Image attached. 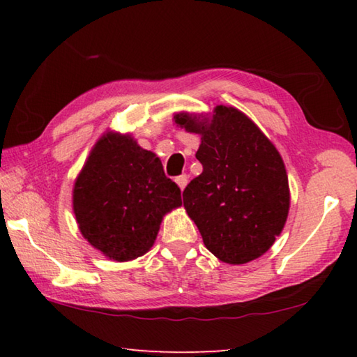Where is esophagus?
I'll return each mask as SVG.
<instances>
[{
	"mask_svg": "<svg viewBox=\"0 0 357 357\" xmlns=\"http://www.w3.org/2000/svg\"><path fill=\"white\" fill-rule=\"evenodd\" d=\"M187 183H189V176H187V174H181V176H178V178H176V184L179 185V189H181V190H184V189H185Z\"/></svg>",
	"mask_w": 357,
	"mask_h": 357,
	"instance_id": "esophagus-1",
	"label": "esophagus"
}]
</instances>
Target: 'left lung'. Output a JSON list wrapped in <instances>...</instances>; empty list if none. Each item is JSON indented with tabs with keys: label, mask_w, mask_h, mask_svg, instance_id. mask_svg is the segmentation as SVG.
Listing matches in <instances>:
<instances>
[{
	"label": "left lung",
	"mask_w": 357,
	"mask_h": 357,
	"mask_svg": "<svg viewBox=\"0 0 357 357\" xmlns=\"http://www.w3.org/2000/svg\"><path fill=\"white\" fill-rule=\"evenodd\" d=\"M173 121L202 135L203 173L184 189V208L206 249L223 263L245 264L273 247L285 227L289 185L273 142L238 108L217 105L211 116L174 113Z\"/></svg>",
	"instance_id": "8db88e82"
}]
</instances>
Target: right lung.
Instances as JSON below:
<instances>
[{
    "label": "right lung",
    "mask_w": 357,
    "mask_h": 357,
    "mask_svg": "<svg viewBox=\"0 0 357 357\" xmlns=\"http://www.w3.org/2000/svg\"><path fill=\"white\" fill-rule=\"evenodd\" d=\"M181 204L179 187L165 176L159 157L114 130L96 142L72 190L82 236L119 263L149 252L164 215Z\"/></svg>",
    "instance_id": "add662e5"
}]
</instances>
